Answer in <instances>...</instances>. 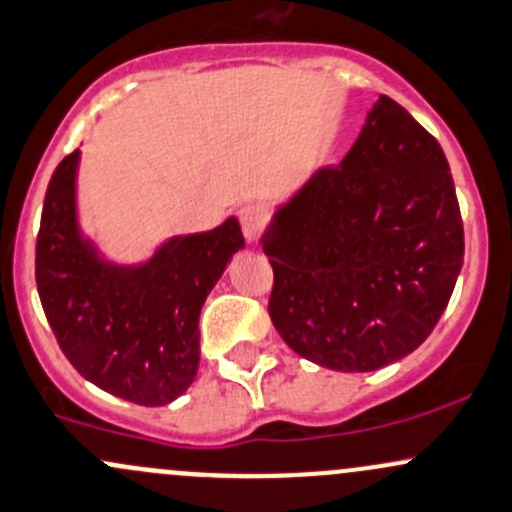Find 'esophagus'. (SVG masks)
Returning <instances> with one entry per match:
<instances>
[{
  "label": "esophagus",
  "instance_id": "34e87169",
  "mask_svg": "<svg viewBox=\"0 0 512 512\" xmlns=\"http://www.w3.org/2000/svg\"><path fill=\"white\" fill-rule=\"evenodd\" d=\"M240 225L242 233H245L247 242H257V238L262 235L267 225V213L262 211L260 206H242L240 208Z\"/></svg>",
  "mask_w": 512,
  "mask_h": 512
}]
</instances>
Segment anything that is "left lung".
I'll list each match as a JSON object with an SVG mask.
<instances>
[{"label": "left lung", "mask_w": 512, "mask_h": 512, "mask_svg": "<svg viewBox=\"0 0 512 512\" xmlns=\"http://www.w3.org/2000/svg\"><path fill=\"white\" fill-rule=\"evenodd\" d=\"M270 319L294 353L368 373L427 341L464 265L449 161L380 95L351 152L316 171L262 235Z\"/></svg>", "instance_id": "1"}]
</instances>
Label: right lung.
Masks as SVG:
<instances>
[{
  "instance_id": "obj_1",
  "label": "right lung",
  "mask_w": 512,
  "mask_h": 512,
  "mask_svg": "<svg viewBox=\"0 0 512 512\" xmlns=\"http://www.w3.org/2000/svg\"><path fill=\"white\" fill-rule=\"evenodd\" d=\"M56 166L36 238L43 314L71 365L100 390L144 407L176 400L198 370V314L230 257L245 245L238 218L171 238L142 267L100 260L80 238L75 171Z\"/></svg>"
}]
</instances>
